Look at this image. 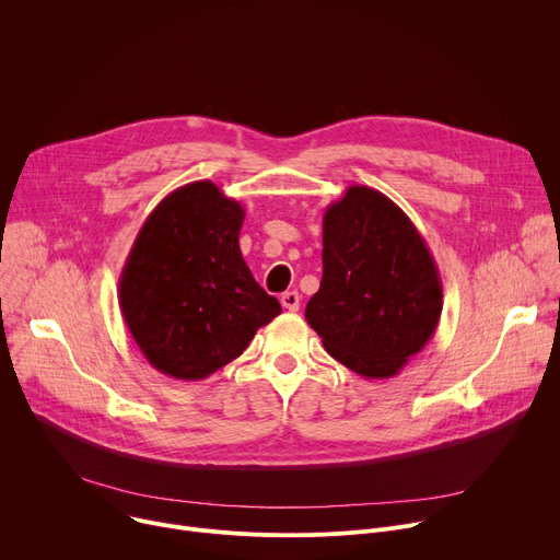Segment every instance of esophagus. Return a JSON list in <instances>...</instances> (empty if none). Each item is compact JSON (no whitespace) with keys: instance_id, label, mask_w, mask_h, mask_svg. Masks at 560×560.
Wrapping results in <instances>:
<instances>
[{"instance_id":"1","label":"esophagus","mask_w":560,"mask_h":560,"mask_svg":"<svg viewBox=\"0 0 560 560\" xmlns=\"http://www.w3.org/2000/svg\"><path fill=\"white\" fill-rule=\"evenodd\" d=\"M299 303H301V296L296 290H290V292H283L281 294V305L290 312H296L299 310Z\"/></svg>"}]
</instances>
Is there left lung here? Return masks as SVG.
<instances>
[{
  "label": "left lung",
  "mask_w": 560,
  "mask_h": 560,
  "mask_svg": "<svg viewBox=\"0 0 560 560\" xmlns=\"http://www.w3.org/2000/svg\"><path fill=\"white\" fill-rule=\"evenodd\" d=\"M322 259L305 322L359 376H396L432 339L443 310L425 238L389 197L354 184L324 212Z\"/></svg>",
  "instance_id": "1"
}]
</instances>
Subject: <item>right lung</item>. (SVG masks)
Instances as JSON below:
<instances>
[{"label": "right lung", "mask_w": 560, "mask_h": 560, "mask_svg": "<svg viewBox=\"0 0 560 560\" xmlns=\"http://www.w3.org/2000/svg\"><path fill=\"white\" fill-rule=\"evenodd\" d=\"M246 210L212 182L156 203L119 277V307L148 363L201 381L234 361L281 312L238 248Z\"/></svg>", "instance_id": "obj_1"}]
</instances>
